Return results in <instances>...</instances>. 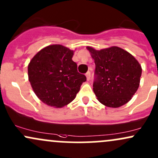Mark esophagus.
<instances>
[{
	"label": "esophagus",
	"mask_w": 158,
	"mask_h": 158,
	"mask_svg": "<svg viewBox=\"0 0 158 158\" xmlns=\"http://www.w3.org/2000/svg\"><path fill=\"white\" fill-rule=\"evenodd\" d=\"M85 76H86V78H87V80L88 81L90 79V78H91V73H90L89 71H88V72L86 73Z\"/></svg>",
	"instance_id": "34e87169"
}]
</instances>
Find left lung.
Here are the masks:
<instances>
[{"mask_svg": "<svg viewBox=\"0 0 158 158\" xmlns=\"http://www.w3.org/2000/svg\"><path fill=\"white\" fill-rule=\"evenodd\" d=\"M94 60L93 90L106 106L118 108L131 100L137 91L142 67L131 54L118 46L96 50L87 46Z\"/></svg>", "mask_w": 158, "mask_h": 158, "instance_id": "8db88e82", "label": "left lung"}]
</instances>
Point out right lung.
<instances>
[{"instance_id": "right-lung-1", "label": "right lung", "mask_w": 158, "mask_h": 158, "mask_svg": "<svg viewBox=\"0 0 158 158\" xmlns=\"http://www.w3.org/2000/svg\"><path fill=\"white\" fill-rule=\"evenodd\" d=\"M73 51L50 45L38 52L27 67L28 80L37 98L50 106L61 108L72 102L86 81L72 60Z\"/></svg>"}]
</instances>
